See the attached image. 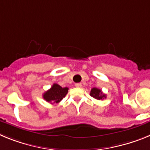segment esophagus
<instances>
[{"label": "esophagus", "mask_w": 150, "mask_h": 150, "mask_svg": "<svg viewBox=\"0 0 150 150\" xmlns=\"http://www.w3.org/2000/svg\"><path fill=\"white\" fill-rule=\"evenodd\" d=\"M75 86L77 87V88H81L82 84L81 83H76V84H75Z\"/></svg>", "instance_id": "obj_1"}]
</instances>
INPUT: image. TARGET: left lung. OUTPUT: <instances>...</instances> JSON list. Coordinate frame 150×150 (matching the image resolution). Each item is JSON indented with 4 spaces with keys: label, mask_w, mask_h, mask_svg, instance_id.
Returning a JSON list of instances; mask_svg holds the SVG:
<instances>
[{
    "label": "left lung",
    "mask_w": 150,
    "mask_h": 150,
    "mask_svg": "<svg viewBox=\"0 0 150 150\" xmlns=\"http://www.w3.org/2000/svg\"><path fill=\"white\" fill-rule=\"evenodd\" d=\"M90 95L91 97H93L94 98L97 99V100H103V99L107 98L105 94L103 93L101 90L98 88H91V91H90Z\"/></svg>",
    "instance_id": "1"
}]
</instances>
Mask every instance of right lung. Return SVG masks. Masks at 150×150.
<instances>
[{
    "label": "right lung",
    "mask_w": 150,
    "mask_h": 150,
    "mask_svg": "<svg viewBox=\"0 0 150 150\" xmlns=\"http://www.w3.org/2000/svg\"><path fill=\"white\" fill-rule=\"evenodd\" d=\"M68 91V88L64 87L62 88L59 85L54 83L52 86L48 90L45 91L43 95V98L47 102L51 104H58L65 97Z\"/></svg>",
    "instance_id": "obj_1"
}]
</instances>
